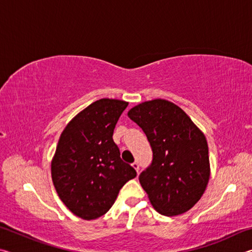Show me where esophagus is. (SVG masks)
<instances>
[{"instance_id":"1","label":"esophagus","mask_w":252,"mask_h":252,"mask_svg":"<svg viewBox=\"0 0 252 252\" xmlns=\"http://www.w3.org/2000/svg\"><path fill=\"white\" fill-rule=\"evenodd\" d=\"M132 167H133V168L135 169V171L139 173V169H140V167H139V163H138V162H133V163H132Z\"/></svg>"}]
</instances>
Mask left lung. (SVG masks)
Wrapping results in <instances>:
<instances>
[{
  "mask_svg": "<svg viewBox=\"0 0 252 252\" xmlns=\"http://www.w3.org/2000/svg\"><path fill=\"white\" fill-rule=\"evenodd\" d=\"M146 133L153 159L139 176L152 207L172 217L190 210L210 178L207 139L181 108L163 99L142 102L127 112Z\"/></svg>",
  "mask_w": 252,
  "mask_h": 252,
  "instance_id": "left-lung-1",
  "label": "left lung"
}]
</instances>
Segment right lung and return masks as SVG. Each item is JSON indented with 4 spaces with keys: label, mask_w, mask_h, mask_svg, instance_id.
I'll return each instance as SVG.
<instances>
[{
    "label": "right lung",
    "mask_w": 252,
    "mask_h": 252,
    "mask_svg": "<svg viewBox=\"0 0 252 252\" xmlns=\"http://www.w3.org/2000/svg\"><path fill=\"white\" fill-rule=\"evenodd\" d=\"M127 102L101 99L67 123L51 162L55 190L67 209L83 220L109 211L121 188L136 177L123 162L113 131Z\"/></svg>",
    "instance_id": "right-lung-1"
}]
</instances>
